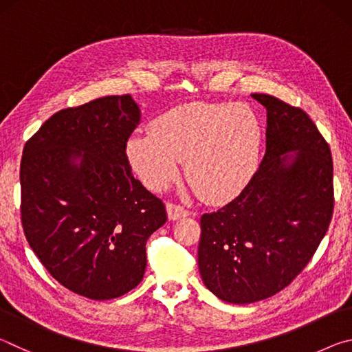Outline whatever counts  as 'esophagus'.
<instances>
[{"label":"esophagus","mask_w":352,"mask_h":352,"mask_svg":"<svg viewBox=\"0 0 352 352\" xmlns=\"http://www.w3.org/2000/svg\"><path fill=\"white\" fill-rule=\"evenodd\" d=\"M166 210H168V217L170 220H177V219L189 216V211L186 210V208L172 204V201H169V204L166 205Z\"/></svg>","instance_id":"1"}]
</instances>
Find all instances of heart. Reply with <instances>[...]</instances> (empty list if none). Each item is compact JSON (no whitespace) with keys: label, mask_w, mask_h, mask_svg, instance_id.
<instances>
[{"label":"heart","mask_w":352,"mask_h":352,"mask_svg":"<svg viewBox=\"0 0 352 352\" xmlns=\"http://www.w3.org/2000/svg\"><path fill=\"white\" fill-rule=\"evenodd\" d=\"M261 124L245 104L192 102L164 111L151 133L127 144L132 168L148 188L174 180L186 160V178L195 192L219 201L236 195L259 162Z\"/></svg>","instance_id":"heart-1"}]
</instances>
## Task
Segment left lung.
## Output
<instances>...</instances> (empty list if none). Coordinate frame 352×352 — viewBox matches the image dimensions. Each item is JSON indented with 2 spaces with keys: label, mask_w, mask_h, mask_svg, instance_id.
<instances>
[{
  "label": "left lung",
  "mask_w": 352,
  "mask_h": 352,
  "mask_svg": "<svg viewBox=\"0 0 352 352\" xmlns=\"http://www.w3.org/2000/svg\"><path fill=\"white\" fill-rule=\"evenodd\" d=\"M265 155L242 192L200 219L199 270L222 301L250 305L294 281L317 252L333 210L332 157L300 107L270 94Z\"/></svg>",
  "instance_id": "8db88e82"
}]
</instances>
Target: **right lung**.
Returning a JSON list of instances; mask_svg holds the SVG:
<instances>
[{
  "instance_id": "right-lung-1",
  "label": "right lung",
  "mask_w": 352,
  "mask_h": 352,
  "mask_svg": "<svg viewBox=\"0 0 352 352\" xmlns=\"http://www.w3.org/2000/svg\"><path fill=\"white\" fill-rule=\"evenodd\" d=\"M140 119L130 94L99 98L57 111L23 148L29 245L63 287L91 300L118 298L141 283L146 242L168 220L126 153Z\"/></svg>"
}]
</instances>
